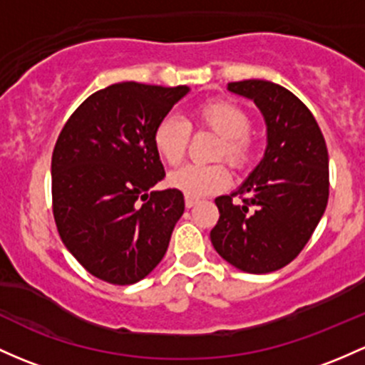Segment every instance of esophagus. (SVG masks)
Here are the masks:
<instances>
[{
	"instance_id": "34e87169",
	"label": "esophagus",
	"mask_w": 365,
	"mask_h": 365,
	"mask_svg": "<svg viewBox=\"0 0 365 365\" xmlns=\"http://www.w3.org/2000/svg\"><path fill=\"white\" fill-rule=\"evenodd\" d=\"M184 203H186V209H191V207H195L198 203V198H193V197H186L184 198Z\"/></svg>"
}]
</instances>
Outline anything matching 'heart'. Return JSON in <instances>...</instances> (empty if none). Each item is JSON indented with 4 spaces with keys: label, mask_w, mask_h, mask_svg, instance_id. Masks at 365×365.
Listing matches in <instances>:
<instances>
[{
    "label": "heart",
    "mask_w": 365,
    "mask_h": 365,
    "mask_svg": "<svg viewBox=\"0 0 365 365\" xmlns=\"http://www.w3.org/2000/svg\"><path fill=\"white\" fill-rule=\"evenodd\" d=\"M197 128L214 132L219 143L214 150V160H226L233 168H244L252 158L250 116L240 106L225 99H210L191 113ZM191 128L178 115L163 116L153 128V146L163 162L170 167L179 165L186 156ZM230 170L225 163L210 165H186L168 175V184L182 191L186 197H207L222 191L230 184Z\"/></svg>",
    "instance_id": "obj_1"
}]
</instances>
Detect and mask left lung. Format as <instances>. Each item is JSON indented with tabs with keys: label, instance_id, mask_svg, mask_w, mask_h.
Masks as SVG:
<instances>
[{
	"label": "left lung",
	"instance_id": "left-lung-1",
	"mask_svg": "<svg viewBox=\"0 0 365 365\" xmlns=\"http://www.w3.org/2000/svg\"><path fill=\"white\" fill-rule=\"evenodd\" d=\"M228 88L261 109L268 146L238 191L215 198L219 221L210 240L242 272H277L296 259L327 207V146L312 111L287 88L264 80L233 81Z\"/></svg>",
	"mask_w": 365,
	"mask_h": 365
}]
</instances>
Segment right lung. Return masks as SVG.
Returning <instances> with one entry per match:
<instances>
[{"label": "right lung", "instance_id": "obj_1", "mask_svg": "<svg viewBox=\"0 0 365 365\" xmlns=\"http://www.w3.org/2000/svg\"><path fill=\"white\" fill-rule=\"evenodd\" d=\"M186 85H109L69 116L52 155V209L62 242L90 275L130 285L165 256L184 197L163 181L153 128Z\"/></svg>", "mask_w": 365, "mask_h": 365}]
</instances>
